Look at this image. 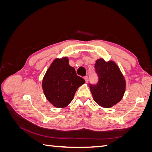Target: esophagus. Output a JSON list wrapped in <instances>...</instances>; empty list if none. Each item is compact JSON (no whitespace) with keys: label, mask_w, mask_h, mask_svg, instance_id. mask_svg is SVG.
<instances>
[{"label":"esophagus","mask_w":152,"mask_h":152,"mask_svg":"<svg viewBox=\"0 0 152 152\" xmlns=\"http://www.w3.org/2000/svg\"><path fill=\"white\" fill-rule=\"evenodd\" d=\"M84 78V80H85L86 82L87 83V82H88V76H85Z\"/></svg>","instance_id":"obj_1"}]
</instances>
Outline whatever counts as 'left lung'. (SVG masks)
<instances>
[{
  "label": "left lung",
  "mask_w": 152,
  "mask_h": 152,
  "mask_svg": "<svg viewBox=\"0 0 152 152\" xmlns=\"http://www.w3.org/2000/svg\"><path fill=\"white\" fill-rule=\"evenodd\" d=\"M95 70L98 75L97 84H90L94 102L103 108H110L122 99L126 91V80L120 68L113 61L96 60Z\"/></svg>",
  "instance_id": "1"
}]
</instances>
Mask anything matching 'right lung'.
Wrapping results in <instances>:
<instances>
[{
	"instance_id": "1",
	"label": "right lung",
	"mask_w": 152,
	"mask_h": 152,
	"mask_svg": "<svg viewBox=\"0 0 152 152\" xmlns=\"http://www.w3.org/2000/svg\"><path fill=\"white\" fill-rule=\"evenodd\" d=\"M68 58H56L50 64L42 80L45 98L55 107L61 108L70 104L77 89L85 83L70 66Z\"/></svg>"
}]
</instances>
